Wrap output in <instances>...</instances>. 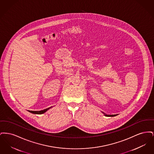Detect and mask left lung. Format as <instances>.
Here are the masks:
<instances>
[{
  "label": "left lung",
  "instance_id": "obj_1",
  "mask_svg": "<svg viewBox=\"0 0 154 154\" xmlns=\"http://www.w3.org/2000/svg\"><path fill=\"white\" fill-rule=\"evenodd\" d=\"M103 114H104V115L105 116H106V117H115V116H117L118 114H113V115H109V114H105V113H104V112H103Z\"/></svg>",
  "mask_w": 154,
  "mask_h": 154
}]
</instances>
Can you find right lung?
I'll use <instances>...</instances> for the list:
<instances>
[{
	"label": "right lung",
	"instance_id": "add662e5",
	"mask_svg": "<svg viewBox=\"0 0 154 154\" xmlns=\"http://www.w3.org/2000/svg\"><path fill=\"white\" fill-rule=\"evenodd\" d=\"M52 107H50L49 108H47L46 109H44V110H41V111H30L28 110V111L31 112V113H33V114H42L44 112H45L47 110H49L50 109H51Z\"/></svg>",
	"mask_w": 154,
	"mask_h": 154
}]
</instances>
